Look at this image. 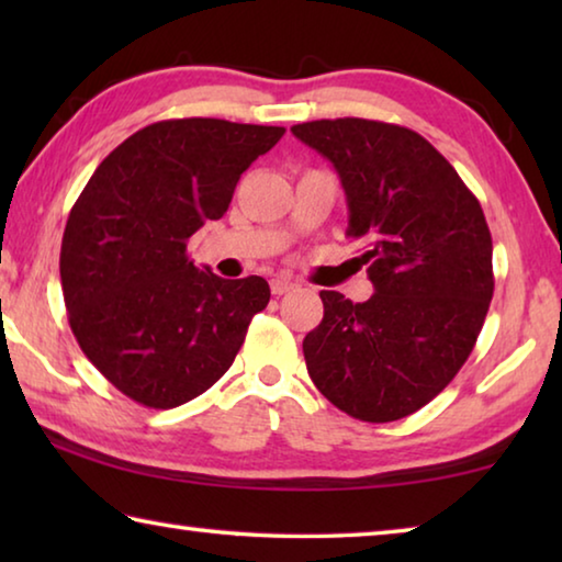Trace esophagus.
<instances>
[{
	"instance_id": "esophagus-1",
	"label": "esophagus",
	"mask_w": 562,
	"mask_h": 562,
	"mask_svg": "<svg viewBox=\"0 0 562 562\" xmlns=\"http://www.w3.org/2000/svg\"><path fill=\"white\" fill-rule=\"evenodd\" d=\"M297 288V284H294L292 280H288V278H274L272 282H270V290H272V294H284V292H290V290H294Z\"/></svg>"
}]
</instances>
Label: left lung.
<instances>
[{"instance_id": "obj_1", "label": "left lung", "mask_w": 562, "mask_h": 562, "mask_svg": "<svg viewBox=\"0 0 562 562\" xmlns=\"http://www.w3.org/2000/svg\"><path fill=\"white\" fill-rule=\"evenodd\" d=\"M335 166L347 237L367 247V302L322 290L325 317L302 341L312 382L359 422L386 424L459 374L493 297V243L481 203L416 131L367 119L297 123Z\"/></svg>"}]
</instances>
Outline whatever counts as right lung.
<instances>
[{
	"label": "right lung",
	"mask_w": 562,
	"mask_h": 562,
	"mask_svg": "<svg viewBox=\"0 0 562 562\" xmlns=\"http://www.w3.org/2000/svg\"><path fill=\"white\" fill-rule=\"evenodd\" d=\"M282 126L223 119L158 121L93 170L61 240V290L83 355L148 408H173L211 389L270 302L258 274L198 270L188 237L223 217L252 160Z\"/></svg>",
	"instance_id": "1"
}]
</instances>
